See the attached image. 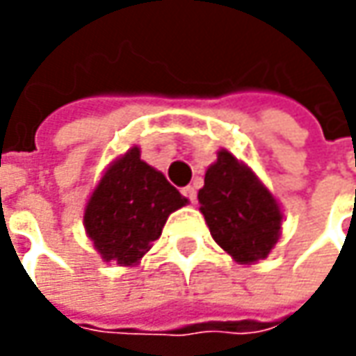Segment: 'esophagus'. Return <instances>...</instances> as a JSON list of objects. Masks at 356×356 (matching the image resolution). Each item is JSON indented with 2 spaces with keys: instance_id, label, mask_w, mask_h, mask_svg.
I'll return each instance as SVG.
<instances>
[{
  "instance_id": "esophagus-1",
  "label": "esophagus",
  "mask_w": 356,
  "mask_h": 356,
  "mask_svg": "<svg viewBox=\"0 0 356 356\" xmlns=\"http://www.w3.org/2000/svg\"><path fill=\"white\" fill-rule=\"evenodd\" d=\"M182 194L188 198L190 204H196V202H198V192H196V188H194V186H186L184 190H182Z\"/></svg>"
}]
</instances>
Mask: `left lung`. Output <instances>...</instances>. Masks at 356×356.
Segmentation results:
<instances>
[{"label":"left lung","mask_w":356,"mask_h":356,"mask_svg":"<svg viewBox=\"0 0 356 356\" xmlns=\"http://www.w3.org/2000/svg\"><path fill=\"white\" fill-rule=\"evenodd\" d=\"M198 200L212 238L236 261L252 264L269 255L280 238V206L227 150L206 172Z\"/></svg>","instance_id":"8db88e82"}]
</instances>
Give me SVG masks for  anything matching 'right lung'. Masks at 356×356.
<instances>
[{
    "mask_svg": "<svg viewBox=\"0 0 356 356\" xmlns=\"http://www.w3.org/2000/svg\"><path fill=\"white\" fill-rule=\"evenodd\" d=\"M186 202L162 172L140 160L134 146L95 188L85 210V227L104 261L132 266L160 238L168 216Z\"/></svg>",
    "mask_w": 356,
    "mask_h": 356,
    "instance_id": "right-lung-1",
    "label": "right lung"
}]
</instances>
